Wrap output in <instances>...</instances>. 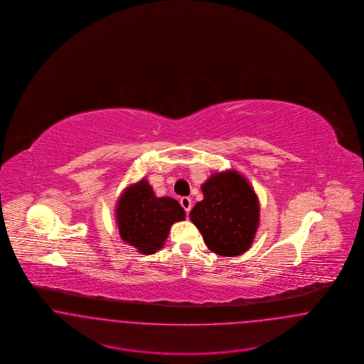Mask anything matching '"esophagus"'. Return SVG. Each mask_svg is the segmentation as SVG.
I'll return each instance as SVG.
<instances>
[{
    "mask_svg": "<svg viewBox=\"0 0 364 364\" xmlns=\"http://www.w3.org/2000/svg\"><path fill=\"white\" fill-rule=\"evenodd\" d=\"M180 203H181V206H183V208L186 210V213L188 214L191 211V208H192V200H191V198H181L180 199Z\"/></svg>",
    "mask_w": 364,
    "mask_h": 364,
    "instance_id": "obj_1",
    "label": "esophagus"
}]
</instances>
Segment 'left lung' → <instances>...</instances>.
Instances as JSON below:
<instances>
[{
	"label": "left lung",
	"instance_id": "8db88e82",
	"mask_svg": "<svg viewBox=\"0 0 364 364\" xmlns=\"http://www.w3.org/2000/svg\"><path fill=\"white\" fill-rule=\"evenodd\" d=\"M203 200L190 218L208 250L223 257H237L250 250L259 228L258 195L240 172H214L202 184Z\"/></svg>",
	"mask_w": 364,
	"mask_h": 364
}]
</instances>
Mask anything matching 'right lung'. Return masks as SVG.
Instances as JSON below:
<instances>
[{"mask_svg":"<svg viewBox=\"0 0 364 364\" xmlns=\"http://www.w3.org/2000/svg\"><path fill=\"white\" fill-rule=\"evenodd\" d=\"M114 215L122 242L144 255L159 251L174 223L186 220L180 203L169 196L158 198L146 178L122 191Z\"/></svg>","mask_w":364,"mask_h":364,"instance_id":"obj_1","label":"right lung"}]
</instances>
